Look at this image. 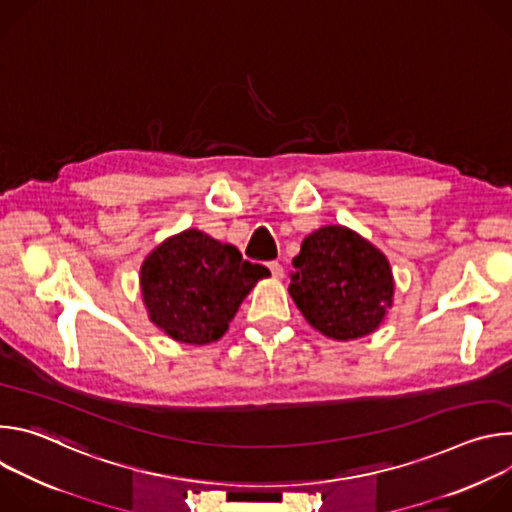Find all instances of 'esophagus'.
Segmentation results:
<instances>
[{
  "instance_id": "34e87169",
  "label": "esophagus",
  "mask_w": 512,
  "mask_h": 512,
  "mask_svg": "<svg viewBox=\"0 0 512 512\" xmlns=\"http://www.w3.org/2000/svg\"><path fill=\"white\" fill-rule=\"evenodd\" d=\"M269 271H271V275L277 277V279L283 277V265L277 263V261H271V263H269Z\"/></svg>"
}]
</instances>
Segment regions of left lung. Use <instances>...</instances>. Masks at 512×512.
Wrapping results in <instances>:
<instances>
[{"label":"left lung","instance_id":"obj_1","mask_svg":"<svg viewBox=\"0 0 512 512\" xmlns=\"http://www.w3.org/2000/svg\"><path fill=\"white\" fill-rule=\"evenodd\" d=\"M289 279V294L304 318L334 340L371 334L393 304L387 257L340 225L304 239Z\"/></svg>","mask_w":512,"mask_h":512}]
</instances>
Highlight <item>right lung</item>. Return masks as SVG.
<instances>
[{
  "label": "right lung",
  "mask_w": 512,
  "mask_h": 512,
  "mask_svg": "<svg viewBox=\"0 0 512 512\" xmlns=\"http://www.w3.org/2000/svg\"><path fill=\"white\" fill-rule=\"evenodd\" d=\"M267 275L237 247L188 229L143 261L141 294L152 322L170 338L208 344L227 332L245 296Z\"/></svg>",
  "instance_id": "add662e5"
}]
</instances>
